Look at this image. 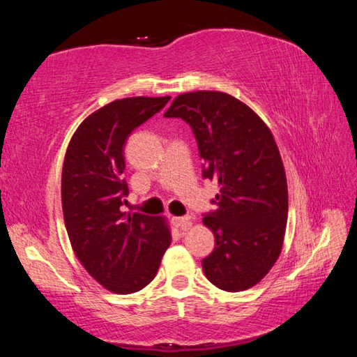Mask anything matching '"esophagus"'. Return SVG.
Instances as JSON below:
<instances>
[{"instance_id":"1","label":"esophagus","mask_w":357,"mask_h":357,"mask_svg":"<svg viewBox=\"0 0 357 357\" xmlns=\"http://www.w3.org/2000/svg\"><path fill=\"white\" fill-rule=\"evenodd\" d=\"M172 222H173L174 227H178V228H181V229H189L190 225H192L189 215H184V217H173Z\"/></svg>"}]
</instances>
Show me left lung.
<instances>
[{
	"instance_id": "1",
	"label": "left lung",
	"mask_w": 357,
	"mask_h": 357,
	"mask_svg": "<svg viewBox=\"0 0 357 357\" xmlns=\"http://www.w3.org/2000/svg\"><path fill=\"white\" fill-rule=\"evenodd\" d=\"M164 116L190 126L203 176L220 189L215 213L203 217L215 238L204 275L223 291L252 288L279 259L287 229V174L273 132L249 105L220 91L179 94Z\"/></svg>"
}]
</instances>
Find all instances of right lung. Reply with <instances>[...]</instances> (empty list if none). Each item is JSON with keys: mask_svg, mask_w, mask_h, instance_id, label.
<instances>
[{"mask_svg": "<svg viewBox=\"0 0 357 357\" xmlns=\"http://www.w3.org/2000/svg\"><path fill=\"white\" fill-rule=\"evenodd\" d=\"M170 100L126 98L89 114L66 151L61 203L78 261L108 291L130 294L151 283L172 244L165 217L123 213L124 144L130 132Z\"/></svg>", "mask_w": 357, "mask_h": 357, "instance_id": "add662e5", "label": "right lung"}]
</instances>
